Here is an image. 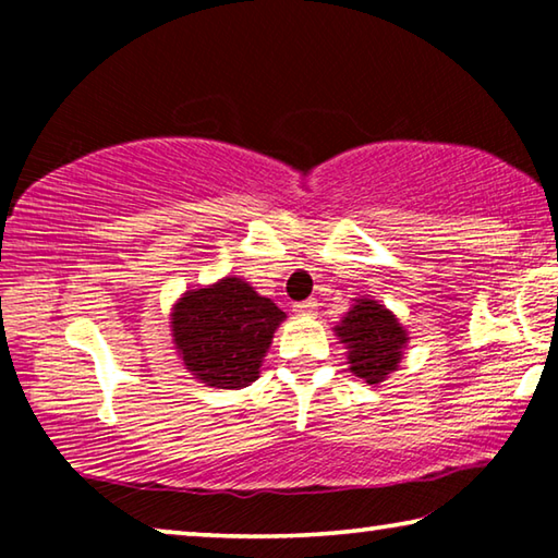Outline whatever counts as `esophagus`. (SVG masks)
<instances>
[{
	"instance_id": "34e87169",
	"label": "esophagus",
	"mask_w": 558,
	"mask_h": 558,
	"mask_svg": "<svg viewBox=\"0 0 558 558\" xmlns=\"http://www.w3.org/2000/svg\"><path fill=\"white\" fill-rule=\"evenodd\" d=\"M315 310H317V300H305L295 305V313L300 317H315Z\"/></svg>"
}]
</instances>
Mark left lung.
Listing matches in <instances>:
<instances>
[{
  "label": "left lung",
  "mask_w": 558,
  "mask_h": 558,
  "mask_svg": "<svg viewBox=\"0 0 558 558\" xmlns=\"http://www.w3.org/2000/svg\"><path fill=\"white\" fill-rule=\"evenodd\" d=\"M335 335L347 349L349 372L369 386L389 379L409 347V332L399 317L366 295L354 298L349 313L335 325Z\"/></svg>",
  "instance_id": "left-lung-1"
}]
</instances>
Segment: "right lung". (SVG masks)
Returning <instances> with one entry per match:
<instances>
[{
  "label": "right lung",
  "instance_id": "1",
  "mask_svg": "<svg viewBox=\"0 0 558 558\" xmlns=\"http://www.w3.org/2000/svg\"><path fill=\"white\" fill-rule=\"evenodd\" d=\"M286 313L251 282L226 276L182 292L169 329L184 369L211 389H243L260 376L263 356Z\"/></svg>",
  "mask_w": 558,
  "mask_h": 558
}]
</instances>
